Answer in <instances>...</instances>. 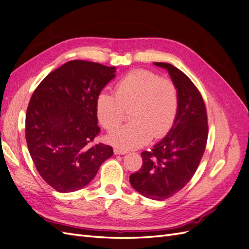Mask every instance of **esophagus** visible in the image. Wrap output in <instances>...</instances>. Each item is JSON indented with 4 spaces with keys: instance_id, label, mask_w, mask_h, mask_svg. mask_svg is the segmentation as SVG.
<instances>
[{
    "instance_id": "obj_1",
    "label": "esophagus",
    "mask_w": 249,
    "mask_h": 249,
    "mask_svg": "<svg viewBox=\"0 0 249 249\" xmlns=\"http://www.w3.org/2000/svg\"><path fill=\"white\" fill-rule=\"evenodd\" d=\"M127 152L126 150H123V149H119L117 147L114 148V155H125Z\"/></svg>"
}]
</instances>
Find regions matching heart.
<instances>
[{
	"instance_id": "heart-1",
	"label": "heart",
	"mask_w": 249,
	"mask_h": 249,
	"mask_svg": "<svg viewBox=\"0 0 249 249\" xmlns=\"http://www.w3.org/2000/svg\"><path fill=\"white\" fill-rule=\"evenodd\" d=\"M95 109L99 122L109 131L123 123L125 110H132L133 123L111 132L107 140L123 150L138 148L171 129L178 109V90L170 80L137 70L117 83L115 95L100 93Z\"/></svg>"
}]
</instances>
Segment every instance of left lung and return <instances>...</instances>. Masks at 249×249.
Masks as SVG:
<instances>
[{"label":"left lung","mask_w":249,"mask_h":249,"mask_svg":"<svg viewBox=\"0 0 249 249\" xmlns=\"http://www.w3.org/2000/svg\"><path fill=\"white\" fill-rule=\"evenodd\" d=\"M154 64L168 71L178 90V109L166 136L141 154L142 167L130 176V183L143 196L164 200L183 189L196 171L207 145L208 118L192 81L169 63Z\"/></svg>","instance_id":"left-lung-1"}]
</instances>
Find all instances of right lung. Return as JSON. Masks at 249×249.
Returning a JSON list of instances; mask_svg holds the SVG:
<instances>
[{
    "instance_id": "1",
    "label": "right lung",
    "mask_w": 249,
    "mask_h": 249,
    "mask_svg": "<svg viewBox=\"0 0 249 249\" xmlns=\"http://www.w3.org/2000/svg\"><path fill=\"white\" fill-rule=\"evenodd\" d=\"M116 67L72 60L49 73L35 89L26 114V140L37 171L58 192L87 186L113 155L91 145L100 133L95 103L115 78Z\"/></svg>"
}]
</instances>
